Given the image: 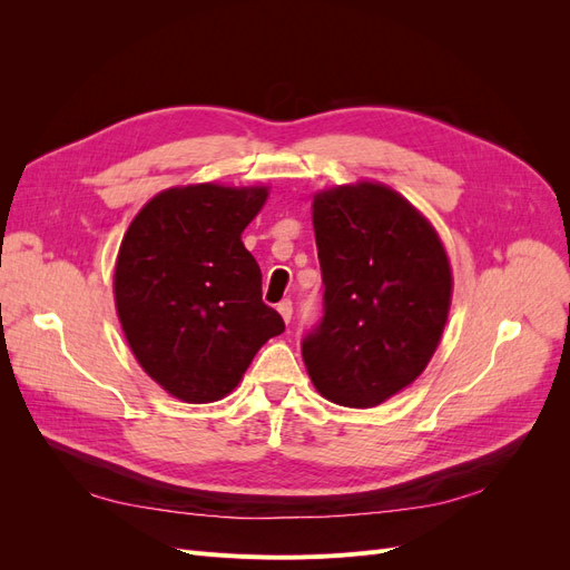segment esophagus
Instances as JSON below:
<instances>
[{
  "label": "esophagus",
  "mask_w": 570,
  "mask_h": 570,
  "mask_svg": "<svg viewBox=\"0 0 570 570\" xmlns=\"http://www.w3.org/2000/svg\"><path fill=\"white\" fill-rule=\"evenodd\" d=\"M278 314L283 316L285 323L292 321V302H289V299H283V302L278 304Z\"/></svg>",
  "instance_id": "1"
}]
</instances>
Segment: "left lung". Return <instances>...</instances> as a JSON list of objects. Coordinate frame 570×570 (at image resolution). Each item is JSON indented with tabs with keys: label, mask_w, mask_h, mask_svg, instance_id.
Instances as JSON below:
<instances>
[{
	"label": "left lung",
	"mask_w": 570,
	"mask_h": 570,
	"mask_svg": "<svg viewBox=\"0 0 570 570\" xmlns=\"http://www.w3.org/2000/svg\"><path fill=\"white\" fill-rule=\"evenodd\" d=\"M323 318L302 342L316 390L366 409L411 385L435 354L452 268L435 228L394 189L356 183L314 197Z\"/></svg>",
	"instance_id": "obj_1"
}]
</instances>
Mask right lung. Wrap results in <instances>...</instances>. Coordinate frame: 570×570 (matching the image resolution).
<instances>
[{
    "label": "right lung",
    "mask_w": 570,
    "mask_h": 570,
    "mask_svg": "<svg viewBox=\"0 0 570 570\" xmlns=\"http://www.w3.org/2000/svg\"><path fill=\"white\" fill-rule=\"evenodd\" d=\"M266 197V187H170L120 243L114 297L126 340L151 381L187 404L223 400L262 344L285 331L243 245Z\"/></svg>",
    "instance_id": "add662e5"
}]
</instances>
